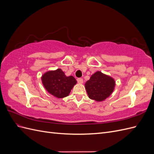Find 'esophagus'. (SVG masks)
<instances>
[{
  "label": "esophagus",
  "mask_w": 154,
  "mask_h": 154,
  "mask_svg": "<svg viewBox=\"0 0 154 154\" xmlns=\"http://www.w3.org/2000/svg\"><path fill=\"white\" fill-rule=\"evenodd\" d=\"M77 82H78V83H82L83 82V79H82V78H78V79H77Z\"/></svg>",
  "instance_id": "34e87169"
}]
</instances>
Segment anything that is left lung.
<instances>
[{
    "mask_svg": "<svg viewBox=\"0 0 154 154\" xmlns=\"http://www.w3.org/2000/svg\"><path fill=\"white\" fill-rule=\"evenodd\" d=\"M115 81L112 78L97 71L93 74L85 83V88L89 98L101 101L113 92Z\"/></svg>",
    "mask_w": 154,
    "mask_h": 154,
    "instance_id": "1",
    "label": "left lung"
}]
</instances>
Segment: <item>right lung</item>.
<instances>
[{"instance_id":"add662e5","label":"right lung","mask_w":154,"mask_h":154,"mask_svg":"<svg viewBox=\"0 0 154 154\" xmlns=\"http://www.w3.org/2000/svg\"><path fill=\"white\" fill-rule=\"evenodd\" d=\"M42 81L45 89L58 98L67 96L77 82L72 76L65 75L60 69L45 72L42 77Z\"/></svg>"}]
</instances>
